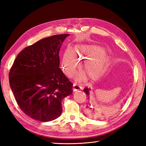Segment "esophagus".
<instances>
[{
  "label": "esophagus",
  "mask_w": 146,
  "mask_h": 146,
  "mask_svg": "<svg viewBox=\"0 0 146 146\" xmlns=\"http://www.w3.org/2000/svg\"><path fill=\"white\" fill-rule=\"evenodd\" d=\"M73 86V91H77V90H79L80 89H82V86L79 85L78 84H77L76 83H74Z\"/></svg>",
  "instance_id": "obj_1"
}]
</instances>
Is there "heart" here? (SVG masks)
I'll return each mask as SVG.
<instances>
[{"instance_id":"obj_1","label":"heart","mask_w":146,"mask_h":146,"mask_svg":"<svg viewBox=\"0 0 146 146\" xmlns=\"http://www.w3.org/2000/svg\"><path fill=\"white\" fill-rule=\"evenodd\" d=\"M102 52L100 48L88 45H77L73 51L67 49L62 58V69L66 75L72 76L79 66L78 61L86 58L83 64V68L90 78H97L103 75L110 65L109 59ZM85 77V73L80 71L76 75V78L78 81H82Z\"/></svg>"}]
</instances>
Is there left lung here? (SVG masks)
Masks as SVG:
<instances>
[{"label":"left lung","mask_w":146,"mask_h":146,"mask_svg":"<svg viewBox=\"0 0 146 146\" xmlns=\"http://www.w3.org/2000/svg\"><path fill=\"white\" fill-rule=\"evenodd\" d=\"M90 90V88H84V92L86 93V95L88 96V102L86 104V113L88 115L89 117H97L98 116H100V111H98L97 108H95L94 105H91V104L89 102V95L90 93L89 91Z\"/></svg>","instance_id":"left-lung-1"}]
</instances>
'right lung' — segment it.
I'll return each instance as SVG.
<instances>
[{
  "instance_id": "add662e5",
  "label": "right lung",
  "mask_w": 146,
  "mask_h": 146,
  "mask_svg": "<svg viewBox=\"0 0 146 146\" xmlns=\"http://www.w3.org/2000/svg\"><path fill=\"white\" fill-rule=\"evenodd\" d=\"M69 34L51 36L24 49L9 72L15 100L30 117L49 122L60 116L63 99L72 94L73 83L60 68L59 52Z\"/></svg>"
}]
</instances>
